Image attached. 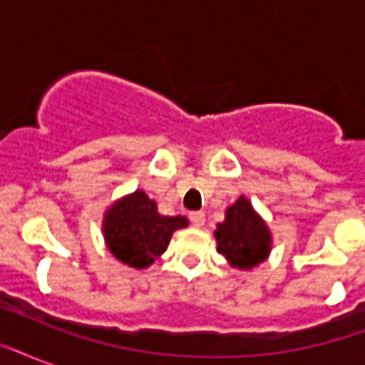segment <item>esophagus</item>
<instances>
[{
  "label": "esophagus",
  "instance_id": "1",
  "mask_svg": "<svg viewBox=\"0 0 365 365\" xmlns=\"http://www.w3.org/2000/svg\"><path fill=\"white\" fill-rule=\"evenodd\" d=\"M189 220H191V223H193L195 227H202V225H205V214H202V212H191V214H189Z\"/></svg>",
  "mask_w": 365,
  "mask_h": 365
}]
</instances>
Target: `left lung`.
<instances>
[{"label": "left lung", "mask_w": 365, "mask_h": 365, "mask_svg": "<svg viewBox=\"0 0 365 365\" xmlns=\"http://www.w3.org/2000/svg\"><path fill=\"white\" fill-rule=\"evenodd\" d=\"M214 237L217 252L237 269H254L271 252V231L246 197L225 210V220L217 223Z\"/></svg>", "instance_id": "left-lung-1"}]
</instances>
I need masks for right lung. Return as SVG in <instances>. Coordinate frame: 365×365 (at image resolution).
Instances as JSON below:
<instances>
[{"mask_svg": "<svg viewBox=\"0 0 365 365\" xmlns=\"http://www.w3.org/2000/svg\"><path fill=\"white\" fill-rule=\"evenodd\" d=\"M183 216H160L155 200L143 191L126 195L108 208L104 239L117 259L134 269H145L166 252L172 233L187 227Z\"/></svg>", "mask_w": 365, "mask_h": 365, "instance_id": "1", "label": "right lung"}]
</instances>
